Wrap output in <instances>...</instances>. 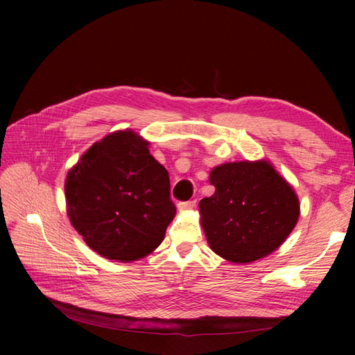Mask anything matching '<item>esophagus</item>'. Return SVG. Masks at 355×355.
Masks as SVG:
<instances>
[{
	"label": "esophagus",
	"mask_w": 355,
	"mask_h": 355,
	"mask_svg": "<svg viewBox=\"0 0 355 355\" xmlns=\"http://www.w3.org/2000/svg\"><path fill=\"white\" fill-rule=\"evenodd\" d=\"M197 206V201L196 200H189V201H182L178 204V209L180 211H188V210H192Z\"/></svg>",
	"instance_id": "34e87169"
}]
</instances>
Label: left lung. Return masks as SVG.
Returning <instances> with one entry per match:
<instances>
[{"label":"left lung","instance_id":"left-lung-1","mask_svg":"<svg viewBox=\"0 0 355 355\" xmlns=\"http://www.w3.org/2000/svg\"><path fill=\"white\" fill-rule=\"evenodd\" d=\"M211 197L200 201L201 227L210 249L223 259L249 263L280 247L296 227L299 200L265 159L214 167Z\"/></svg>","mask_w":355,"mask_h":355}]
</instances>
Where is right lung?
Instances as JSON below:
<instances>
[{"instance_id":"right-lung-1","label":"right lung","mask_w":355,"mask_h":355,"mask_svg":"<svg viewBox=\"0 0 355 355\" xmlns=\"http://www.w3.org/2000/svg\"><path fill=\"white\" fill-rule=\"evenodd\" d=\"M132 130L93 144L67 176L68 216L90 249L132 262L164 240L176 214L167 170Z\"/></svg>"}]
</instances>
